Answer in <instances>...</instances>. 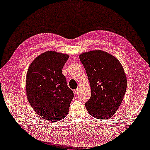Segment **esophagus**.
Returning <instances> with one entry per match:
<instances>
[{"mask_svg": "<svg viewBox=\"0 0 150 150\" xmlns=\"http://www.w3.org/2000/svg\"><path fill=\"white\" fill-rule=\"evenodd\" d=\"M74 93L75 94V95H77L78 93H79V90L78 89H75L74 91Z\"/></svg>", "mask_w": 150, "mask_h": 150, "instance_id": "1", "label": "esophagus"}]
</instances>
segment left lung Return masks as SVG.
<instances>
[{
    "label": "left lung",
    "mask_w": 150,
    "mask_h": 150,
    "mask_svg": "<svg viewBox=\"0 0 150 150\" xmlns=\"http://www.w3.org/2000/svg\"><path fill=\"white\" fill-rule=\"evenodd\" d=\"M79 58L91 85V98L85 104L87 112L96 118H111L125 94L124 68L116 57L100 50L82 53Z\"/></svg>",
    "instance_id": "obj_1"
}]
</instances>
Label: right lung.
Wrapping results in <instances>:
<instances>
[{"mask_svg": "<svg viewBox=\"0 0 150 150\" xmlns=\"http://www.w3.org/2000/svg\"><path fill=\"white\" fill-rule=\"evenodd\" d=\"M68 57V54L47 51L33 60L26 74L30 104L38 115L51 122L66 116L74 96L62 74Z\"/></svg>", "mask_w": 150, "mask_h": 150, "instance_id": "1", "label": "right lung"}]
</instances>
